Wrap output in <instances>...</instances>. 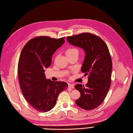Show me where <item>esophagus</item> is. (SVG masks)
I'll return each mask as SVG.
<instances>
[{
	"instance_id": "1",
	"label": "esophagus",
	"mask_w": 133,
	"mask_h": 133,
	"mask_svg": "<svg viewBox=\"0 0 133 133\" xmlns=\"http://www.w3.org/2000/svg\"><path fill=\"white\" fill-rule=\"evenodd\" d=\"M68 88H71V89H73L74 85H72V84H68Z\"/></svg>"
}]
</instances>
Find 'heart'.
Segmentation results:
<instances>
[{"label":"heart","instance_id":"1","mask_svg":"<svg viewBox=\"0 0 133 133\" xmlns=\"http://www.w3.org/2000/svg\"><path fill=\"white\" fill-rule=\"evenodd\" d=\"M65 53L67 57H69V56L74 54H79V50L78 48L75 47H71L68 48L65 50Z\"/></svg>","mask_w":133,"mask_h":133}]
</instances>
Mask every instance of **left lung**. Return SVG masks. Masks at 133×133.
<instances>
[{"label": "left lung", "mask_w": 133, "mask_h": 133, "mask_svg": "<svg viewBox=\"0 0 133 133\" xmlns=\"http://www.w3.org/2000/svg\"><path fill=\"white\" fill-rule=\"evenodd\" d=\"M66 39L85 52L81 70L88 75V82L85 86L81 84L75 86L80 92L75 103L83 109L92 110L103 102L110 87L112 62L109 50L101 38L89 33L69 36Z\"/></svg>", "instance_id": "8db88e82"}]
</instances>
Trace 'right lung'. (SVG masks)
<instances>
[{"label": "right lung", "instance_id": "add662e5", "mask_svg": "<svg viewBox=\"0 0 133 133\" xmlns=\"http://www.w3.org/2000/svg\"><path fill=\"white\" fill-rule=\"evenodd\" d=\"M64 38L35 37L26 43L20 55L18 72L22 91L30 105L39 112L52 109L59 94L67 89L66 83L48 80L44 74V69L51 65L52 55L65 42Z\"/></svg>", "mask_w": 133, "mask_h": 133}]
</instances>
